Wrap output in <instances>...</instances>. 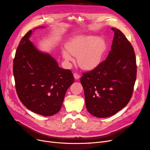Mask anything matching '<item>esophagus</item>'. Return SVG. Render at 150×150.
Segmentation results:
<instances>
[{"label": "esophagus", "instance_id": "34e87169", "mask_svg": "<svg viewBox=\"0 0 150 150\" xmlns=\"http://www.w3.org/2000/svg\"><path fill=\"white\" fill-rule=\"evenodd\" d=\"M74 78L75 79H78L80 78V76H79L78 74L74 73Z\"/></svg>", "mask_w": 150, "mask_h": 150}]
</instances>
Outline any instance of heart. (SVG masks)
<instances>
[{"label":"heart","mask_w":150,"mask_h":150,"mask_svg":"<svg viewBox=\"0 0 150 150\" xmlns=\"http://www.w3.org/2000/svg\"><path fill=\"white\" fill-rule=\"evenodd\" d=\"M66 49L62 56L67 62L73 61L72 56L77 57L79 66L91 71L97 67L102 61L106 51V43L103 39L94 35H81L71 38L66 43Z\"/></svg>","instance_id":"b5f03b06"}]
</instances>
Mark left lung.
<instances>
[{
    "mask_svg": "<svg viewBox=\"0 0 150 150\" xmlns=\"http://www.w3.org/2000/svg\"><path fill=\"white\" fill-rule=\"evenodd\" d=\"M106 59L81 78L88 111L98 117L115 115L130 100L137 78L133 46L117 29Z\"/></svg>",
    "mask_w": 150,
    "mask_h": 150,
    "instance_id": "left-lung-1",
    "label": "left lung"
}]
</instances>
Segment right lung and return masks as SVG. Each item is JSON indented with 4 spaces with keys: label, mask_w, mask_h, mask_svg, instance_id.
<instances>
[{
    "label": "right lung",
    "mask_w": 150,
    "mask_h": 150,
    "mask_svg": "<svg viewBox=\"0 0 150 150\" xmlns=\"http://www.w3.org/2000/svg\"><path fill=\"white\" fill-rule=\"evenodd\" d=\"M38 28H44L38 27ZM29 30L21 39L13 59L16 91L31 111L50 116L60 111L67 89L74 83L71 70L62 69L55 59L39 51L29 40Z\"/></svg>",
    "instance_id": "right-lung-1"
}]
</instances>
